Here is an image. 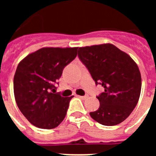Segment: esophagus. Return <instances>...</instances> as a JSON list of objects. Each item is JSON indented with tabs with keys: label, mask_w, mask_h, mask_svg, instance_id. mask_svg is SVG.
Segmentation results:
<instances>
[{
	"label": "esophagus",
	"mask_w": 156,
	"mask_h": 156,
	"mask_svg": "<svg viewBox=\"0 0 156 156\" xmlns=\"http://www.w3.org/2000/svg\"><path fill=\"white\" fill-rule=\"evenodd\" d=\"M77 97L80 98H82V99H86L88 98V95L86 94V95H84V96H80V95H78Z\"/></svg>",
	"instance_id": "obj_1"
}]
</instances>
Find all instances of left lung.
I'll list each match as a JSON object with an SVG mask.
<instances>
[{
	"mask_svg": "<svg viewBox=\"0 0 156 156\" xmlns=\"http://www.w3.org/2000/svg\"><path fill=\"white\" fill-rule=\"evenodd\" d=\"M78 57L95 84L105 89L97 96L98 109L90 112L92 119L104 126H115L124 121L140 97L141 76L137 64L111 44L80 48Z\"/></svg>",
	"mask_w": 156,
	"mask_h": 156,
	"instance_id": "left-lung-1",
	"label": "left lung"
}]
</instances>
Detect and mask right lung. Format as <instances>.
I'll list each match as a JSON object with an SVG mask.
<instances>
[{
    "label": "right lung",
    "instance_id": "right-lung-1",
    "mask_svg": "<svg viewBox=\"0 0 156 156\" xmlns=\"http://www.w3.org/2000/svg\"><path fill=\"white\" fill-rule=\"evenodd\" d=\"M78 48H41L18 65L14 76V94L19 110L37 127L53 129L66 117L73 96L55 93L67 65L77 55Z\"/></svg>",
    "mask_w": 156,
    "mask_h": 156
}]
</instances>
